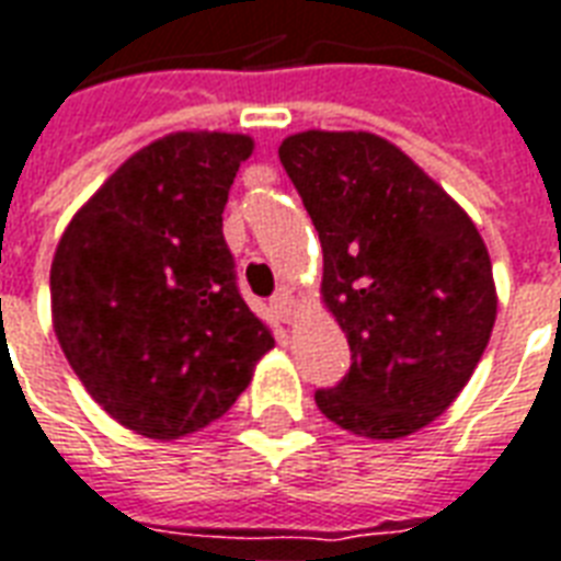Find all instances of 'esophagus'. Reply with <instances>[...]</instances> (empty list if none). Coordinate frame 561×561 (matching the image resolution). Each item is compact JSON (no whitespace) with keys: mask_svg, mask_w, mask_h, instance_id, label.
<instances>
[{"mask_svg":"<svg viewBox=\"0 0 561 561\" xmlns=\"http://www.w3.org/2000/svg\"><path fill=\"white\" fill-rule=\"evenodd\" d=\"M272 310L277 313L280 322H293V316H296V296H293V289H280L272 298Z\"/></svg>","mask_w":561,"mask_h":561,"instance_id":"obj_1","label":"esophagus"}]
</instances>
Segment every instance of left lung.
<instances>
[{"mask_svg": "<svg viewBox=\"0 0 561 561\" xmlns=\"http://www.w3.org/2000/svg\"><path fill=\"white\" fill-rule=\"evenodd\" d=\"M322 242V298L352 366L319 411L376 440L456 402L496 319L491 256L465 209L373 133L289 136L277 150Z\"/></svg>", "mask_w": 561, "mask_h": 561, "instance_id": "left-lung-1", "label": "left lung"}]
</instances>
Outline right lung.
I'll use <instances>...</instances> for the list:
<instances>
[{
	"label": "right lung",
	"instance_id": "1",
	"mask_svg": "<svg viewBox=\"0 0 561 561\" xmlns=\"http://www.w3.org/2000/svg\"><path fill=\"white\" fill-rule=\"evenodd\" d=\"M254 141L174 133L129 156L53 256V325L67 364L108 416L174 440L230 411L275 345L236 286L221 233Z\"/></svg>",
	"mask_w": 561,
	"mask_h": 561
}]
</instances>
